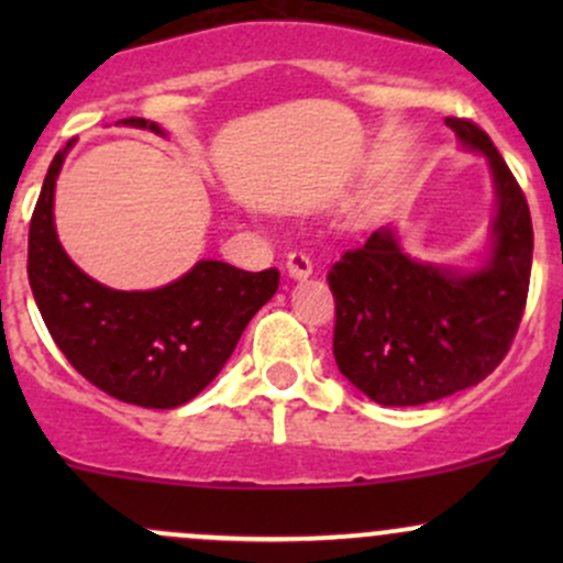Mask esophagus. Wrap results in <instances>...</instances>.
<instances>
[{
    "label": "esophagus",
    "instance_id": "1",
    "mask_svg": "<svg viewBox=\"0 0 563 563\" xmlns=\"http://www.w3.org/2000/svg\"><path fill=\"white\" fill-rule=\"evenodd\" d=\"M286 269L294 280H302V277L313 275V261L305 253H299V250H291V253L286 255Z\"/></svg>",
    "mask_w": 563,
    "mask_h": 563
}]
</instances>
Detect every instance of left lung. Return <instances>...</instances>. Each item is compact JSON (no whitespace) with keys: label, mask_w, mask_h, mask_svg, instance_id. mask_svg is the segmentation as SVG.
I'll return each instance as SVG.
<instances>
[{"label":"left lung","mask_w":563,"mask_h":563,"mask_svg":"<svg viewBox=\"0 0 563 563\" xmlns=\"http://www.w3.org/2000/svg\"><path fill=\"white\" fill-rule=\"evenodd\" d=\"M496 181L493 253L476 272L419 264L389 229L345 250L327 280L340 373L382 406H422L476 387L507 356L526 310L533 229L528 201L490 135L446 117Z\"/></svg>","instance_id":"obj_1"}]
</instances>
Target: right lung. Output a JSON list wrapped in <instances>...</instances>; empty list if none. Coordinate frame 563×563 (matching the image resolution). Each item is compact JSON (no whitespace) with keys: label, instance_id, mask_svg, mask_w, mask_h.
Returning a JSON list of instances; mask_svg holds the SVG:
<instances>
[{"label":"right lung","instance_id":"right-lung-1","mask_svg":"<svg viewBox=\"0 0 563 563\" xmlns=\"http://www.w3.org/2000/svg\"><path fill=\"white\" fill-rule=\"evenodd\" d=\"M122 124L163 133L141 117ZM70 146L51 161L30 223L26 272L40 316L67 362L106 395L144 408L181 406L223 371L250 318L280 286V272L198 261L155 291L100 286L56 240L54 185Z\"/></svg>","mask_w":563,"mask_h":563}]
</instances>
